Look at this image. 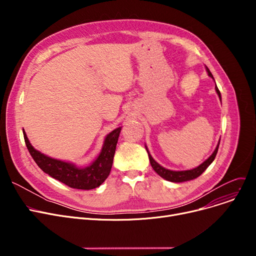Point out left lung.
<instances>
[{"label": "left lung", "mask_w": 256, "mask_h": 256, "mask_svg": "<svg viewBox=\"0 0 256 256\" xmlns=\"http://www.w3.org/2000/svg\"><path fill=\"white\" fill-rule=\"evenodd\" d=\"M206 72H208V76H210L214 80L212 72H210V70L206 66ZM214 83H216V82H214ZM214 89H216V92H217L218 96L221 100V93H220L217 85H214ZM219 144H220V140L218 142V145L216 146V150H214V152L204 160L202 164H200L198 167L193 168L191 170H184V171H173V170L166 169L165 167L160 166L158 162H156L154 158L152 156V154H150V150H148V148H147L146 145H145V148L147 150V154H148L150 162V165H152V169L158 174L160 178H163L164 180H166L168 182H188V180H192L197 178L198 176H200L201 174H202L206 170V168L212 163V160H214V158H216V154H217L218 148H219Z\"/></svg>", "instance_id": "obj_1"}]
</instances>
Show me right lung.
I'll return each instance as SVG.
<instances>
[{"mask_svg":"<svg viewBox=\"0 0 256 256\" xmlns=\"http://www.w3.org/2000/svg\"><path fill=\"white\" fill-rule=\"evenodd\" d=\"M121 128L122 126H119L108 134L98 158L90 165L85 167H80L74 163L52 158L36 150L26 137V132L24 130L22 132L26 148L35 163L44 172L74 189L91 190L100 186L109 176Z\"/></svg>","mask_w":256,"mask_h":256,"instance_id":"1","label":"right lung"}]
</instances>
